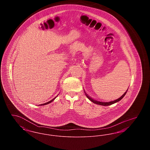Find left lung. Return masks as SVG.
Wrapping results in <instances>:
<instances>
[{
  "label": "left lung",
  "mask_w": 150,
  "mask_h": 150,
  "mask_svg": "<svg viewBox=\"0 0 150 150\" xmlns=\"http://www.w3.org/2000/svg\"><path fill=\"white\" fill-rule=\"evenodd\" d=\"M127 91H128V90L127 91V92H125V93H124V94H123L121 97H120L119 98H118V99H117V100H113V101L107 102H99V101H97V100H93L92 98H91L90 97H89L86 94V96L87 97V98H88L89 100H91L94 103H96V104H97V105H102V106H109V105H112V104H114L115 103L117 102H119V100H120L125 96V95L126 94Z\"/></svg>",
  "instance_id": "1"
}]
</instances>
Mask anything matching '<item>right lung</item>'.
Here are the masks:
<instances>
[{
    "label": "right lung",
    "instance_id": "add662e5",
    "mask_svg": "<svg viewBox=\"0 0 150 150\" xmlns=\"http://www.w3.org/2000/svg\"><path fill=\"white\" fill-rule=\"evenodd\" d=\"M56 98V97H55V98H54L53 100H50V101H49V102H47V103H43V104H40V105H39V106H43V105H47V104H49V103H50V102H52L53 100H54L55 98Z\"/></svg>",
    "mask_w": 150,
    "mask_h": 150
}]
</instances>
